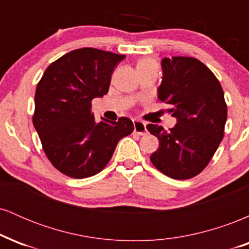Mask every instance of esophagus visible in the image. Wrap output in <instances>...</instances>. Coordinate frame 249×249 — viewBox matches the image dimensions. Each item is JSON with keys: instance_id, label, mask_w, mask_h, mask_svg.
Masks as SVG:
<instances>
[{"instance_id": "esophagus-1", "label": "esophagus", "mask_w": 249, "mask_h": 249, "mask_svg": "<svg viewBox=\"0 0 249 249\" xmlns=\"http://www.w3.org/2000/svg\"><path fill=\"white\" fill-rule=\"evenodd\" d=\"M133 125H134V132L138 133L139 136H144V134L147 132L145 123H142L141 121H133Z\"/></svg>"}]
</instances>
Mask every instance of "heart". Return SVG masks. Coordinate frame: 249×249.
Segmentation results:
<instances>
[{"label":"heart","mask_w":249,"mask_h":249,"mask_svg":"<svg viewBox=\"0 0 249 249\" xmlns=\"http://www.w3.org/2000/svg\"><path fill=\"white\" fill-rule=\"evenodd\" d=\"M141 64H157V63L154 62L153 59H144V61H142L138 65H141Z\"/></svg>","instance_id":"b5f03b06"}]
</instances>
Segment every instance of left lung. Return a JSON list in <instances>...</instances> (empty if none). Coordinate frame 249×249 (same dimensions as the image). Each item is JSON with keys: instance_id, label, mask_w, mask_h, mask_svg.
Instances as JSON below:
<instances>
[{"instance_id": "8db88e82", "label": "left lung", "mask_w": 249, "mask_h": 249, "mask_svg": "<svg viewBox=\"0 0 249 249\" xmlns=\"http://www.w3.org/2000/svg\"><path fill=\"white\" fill-rule=\"evenodd\" d=\"M158 98L171 107L177 118L174 127L148 124L159 139L151 154L152 164L167 177L190 179L207 166L224 138L227 105L224 91L214 73L193 57H165Z\"/></svg>"}]
</instances>
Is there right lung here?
Listing matches in <instances>:
<instances>
[{
	"mask_svg": "<svg viewBox=\"0 0 249 249\" xmlns=\"http://www.w3.org/2000/svg\"><path fill=\"white\" fill-rule=\"evenodd\" d=\"M124 55L82 48L51 63L38 82L33 117L43 150L59 172L92 177L107 166L118 142L133 131L126 117L95 121L91 102L107 95Z\"/></svg>",
	"mask_w": 249,
	"mask_h": 249,
	"instance_id": "1",
	"label": "right lung"
}]
</instances>
